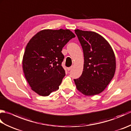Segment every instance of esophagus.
<instances>
[{
    "label": "esophagus",
    "mask_w": 131,
    "mask_h": 131,
    "mask_svg": "<svg viewBox=\"0 0 131 131\" xmlns=\"http://www.w3.org/2000/svg\"><path fill=\"white\" fill-rule=\"evenodd\" d=\"M71 69H72V67L68 68V71H70V70H71Z\"/></svg>",
    "instance_id": "esophagus-1"
}]
</instances>
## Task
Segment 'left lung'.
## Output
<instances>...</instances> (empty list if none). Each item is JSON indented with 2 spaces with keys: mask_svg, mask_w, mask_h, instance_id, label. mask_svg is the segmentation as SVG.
I'll return each mask as SVG.
<instances>
[{
  "mask_svg": "<svg viewBox=\"0 0 131 131\" xmlns=\"http://www.w3.org/2000/svg\"><path fill=\"white\" fill-rule=\"evenodd\" d=\"M84 54L83 73L74 79L77 90L85 96H94L104 91L114 76L115 54L105 39L93 31L75 30Z\"/></svg>",
  "mask_w": 131,
  "mask_h": 131,
  "instance_id": "1",
  "label": "left lung"
}]
</instances>
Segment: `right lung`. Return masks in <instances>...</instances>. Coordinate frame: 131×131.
I'll return each mask as SVG.
<instances>
[{
    "mask_svg": "<svg viewBox=\"0 0 131 131\" xmlns=\"http://www.w3.org/2000/svg\"><path fill=\"white\" fill-rule=\"evenodd\" d=\"M75 37L68 29L41 30L27 43L23 68L31 90L39 95L48 96L59 88L65 71L61 63L62 49Z\"/></svg>",
    "mask_w": 131,
    "mask_h": 131,
    "instance_id": "add662e5",
    "label": "right lung"
}]
</instances>
